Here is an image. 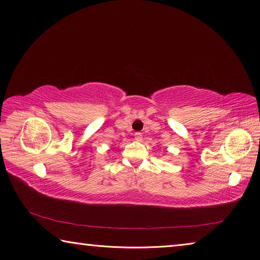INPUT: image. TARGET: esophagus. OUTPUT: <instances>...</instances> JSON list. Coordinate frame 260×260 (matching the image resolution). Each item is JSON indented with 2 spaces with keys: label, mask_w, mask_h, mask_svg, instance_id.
<instances>
[{
  "label": "esophagus",
  "mask_w": 260,
  "mask_h": 260,
  "mask_svg": "<svg viewBox=\"0 0 260 260\" xmlns=\"http://www.w3.org/2000/svg\"><path fill=\"white\" fill-rule=\"evenodd\" d=\"M142 133H141V132H136L135 133V140L136 141H142Z\"/></svg>",
  "instance_id": "34e87169"
}]
</instances>
